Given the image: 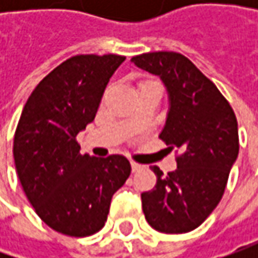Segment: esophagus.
I'll return each instance as SVG.
<instances>
[{"mask_svg": "<svg viewBox=\"0 0 258 258\" xmlns=\"http://www.w3.org/2000/svg\"><path fill=\"white\" fill-rule=\"evenodd\" d=\"M131 166H132V172H136V171H141L144 166L141 164H136V162H131Z\"/></svg>", "mask_w": 258, "mask_h": 258, "instance_id": "34e87169", "label": "esophagus"}]
</instances>
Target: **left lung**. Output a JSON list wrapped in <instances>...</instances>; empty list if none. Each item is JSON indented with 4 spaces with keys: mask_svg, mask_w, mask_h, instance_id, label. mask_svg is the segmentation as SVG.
I'll return each mask as SVG.
<instances>
[{
    "mask_svg": "<svg viewBox=\"0 0 258 258\" xmlns=\"http://www.w3.org/2000/svg\"><path fill=\"white\" fill-rule=\"evenodd\" d=\"M132 61L162 80L169 109L159 138L179 151L172 172L151 168L156 185L141 195L145 218L159 233L192 231L221 201L238 156L235 114L217 86L185 55L156 51Z\"/></svg>",
    "mask_w": 258,
    "mask_h": 258,
    "instance_id": "8db88e82",
    "label": "left lung"
}]
</instances>
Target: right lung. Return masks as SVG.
<instances>
[{"label":"right lung","mask_w":258,"mask_h":258,"mask_svg":"<svg viewBox=\"0 0 258 258\" xmlns=\"http://www.w3.org/2000/svg\"><path fill=\"white\" fill-rule=\"evenodd\" d=\"M124 58L80 54L66 60L33 90L18 120L13 154L20 182L37 215L57 233L86 237L102 230L113 194L131 175L122 155H82L76 142L94 120Z\"/></svg>","instance_id":"obj_1"}]
</instances>
